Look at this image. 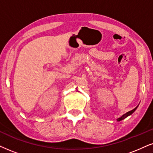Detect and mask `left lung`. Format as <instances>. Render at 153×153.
<instances>
[{
  "label": "left lung",
  "instance_id": "left-lung-1",
  "mask_svg": "<svg viewBox=\"0 0 153 153\" xmlns=\"http://www.w3.org/2000/svg\"><path fill=\"white\" fill-rule=\"evenodd\" d=\"M138 105L137 106V107H136V108H135V109H133V110H131V111H128V112H126V113L124 114L121 116V117H119V119H117V121H121V120H123L124 119H126V117H128V116H130V115L132 114L133 112L136 111L137 108H138Z\"/></svg>",
  "mask_w": 153,
  "mask_h": 153
}]
</instances>
